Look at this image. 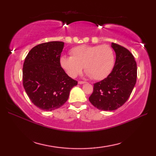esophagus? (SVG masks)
Returning a JSON list of instances; mask_svg holds the SVG:
<instances>
[{"label": "esophagus", "instance_id": "obj_1", "mask_svg": "<svg viewBox=\"0 0 156 156\" xmlns=\"http://www.w3.org/2000/svg\"><path fill=\"white\" fill-rule=\"evenodd\" d=\"M86 82L85 81H78V84H84V83H85Z\"/></svg>", "mask_w": 156, "mask_h": 156}]
</instances>
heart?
<instances>
[{"mask_svg":"<svg viewBox=\"0 0 156 156\" xmlns=\"http://www.w3.org/2000/svg\"><path fill=\"white\" fill-rule=\"evenodd\" d=\"M71 57L60 58V65L69 76L75 78L84 72L94 79L99 80L107 77L114 65V52L110 46L79 45L70 50Z\"/></svg>","mask_w":156,"mask_h":156,"instance_id":"obj_1","label":"heart"}]
</instances>
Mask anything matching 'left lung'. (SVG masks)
I'll return each mask as SVG.
<instances>
[{
  "label": "left lung",
  "instance_id": "8db88e82",
  "mask_svg": "<svg viewBox=\"0 0 156 156\" xmlns=\"http://www.w3.org/2000/svg\"><path fill=\"white\" fill-rule=\"evenodd\" d=\"M115 52V65L107 78L94 84L89 101L100 110L113 111L125 103L137 79V65L133 54L119 44L112 43Z\"/></svg>",
  "mask_w": 156,
  "mask_h": 156
}]
</instances>
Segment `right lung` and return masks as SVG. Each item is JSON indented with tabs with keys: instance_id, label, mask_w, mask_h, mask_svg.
<instances>
[{
	"instance_id": "right-lung-1",
	"label": "right lung",
	"mask_w": 156,
	"mask_h": 156,
	"mask_svg": "<svg viewBox=\"0 0 156 156\" xmlns=\"http://www.w3.org/2000/svg\"><path fill=\"white\" fill-rule=\"evenodd\" d=\"M63 47L60 41L39 44L30 50L23 63V87L32 103L42 110L62 106L78 84L60 65Z\"/></svg>"
}]
</instances>
